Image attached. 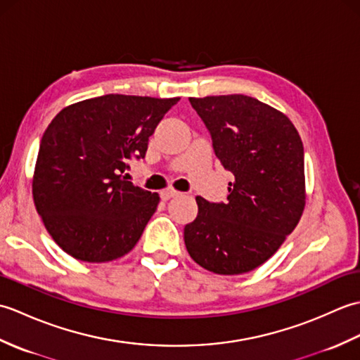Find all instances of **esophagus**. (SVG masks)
I'll use <instances>...</instances> for the list:
<instances>
[{
  "label": "esophagus",
  "instance_id": "1",
  "mask_svg": "<svg viewBox=\"0 0 360 360\" xmlns=\"http://www.w3.org/2000/svg\"><path fill=\"white\" fill-rule=\"evenodd\" d=\"M179 195L181 193L176 192V190H173V188H167V190H164V192H160V198H162L164 201L172 200V198H176V196H179Z\"/></svg>",
  "mask_w": 360,
  "mask_h": 360
}]
</instances>
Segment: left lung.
<instances>
[{"mask_svg": "<svg viewBox=\"0 0 360 360\" xmlns=\"http://www.w3.org/2000/svg\"><path fill=\"white\" fill-rule=\"evenodd\" d=\"M213 150L233 174L226 202L198 196V217L186 226L190 257L204 269L238 275L267 262L304 210L300 134L281 111L243 94L190 97Z\"/></svg>", "mask_w": 360, "mask_h": 360, "instance_id": "obj_1", "label": "left lung"}]
</instances>
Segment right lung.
Here are the masks:
<instances>
[{"instance_id": "add662e5", "label": "right lung", "mask_w": 360, "mask_h": 360, "mask_svg": "<svg viewBox=\"0 0 360 360\" xmlns=\"http://www.w3.org/2000/svg\"><path fill=\"white\" fill-rule=\"evenodd\" d=\"M179 97L106 94L72 103L41 137L32 178L46 231L68 255L86 263L124 257L156 212L159 195L127 181L148 137Z\"/></svg>"}]
</instances>
